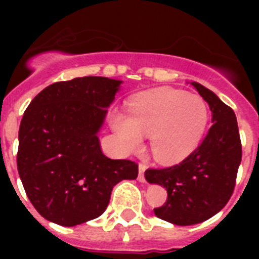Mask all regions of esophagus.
Listing matches in <instances>:
<instances>
[{
	"instance_id": "obj_1",
	"label": "esophagus",
	"mask_w": 259,
	"mask_h": 259,
	"mask_svg": "<svg viewBox=\"0 0 259 259\" xmlns=\"http://www.w3.org/2000/svg\"><path fill=\"white\" fill-rule=\"evenodd\" d=\"M148 166L145 165V164H140L138 165V170H140V173H138V181L140 183H145V170Z\"/></svg>"
}]
</instances>
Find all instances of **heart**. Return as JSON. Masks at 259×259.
I'll return each mask as SVG.
<instances>
[{"instance_id":"obj_1","label":"heart","mask_w":259,"mask_h":259,"mask_svg":"<svg viewBox=\"0 0 259 259\" xmlns=\"http://www.w3.org/2000/svg\"><path fill=\"white\" fill-rule=\"evenodd\" d=\"M207 102L170 87L145 91L129 103V113L113 111L110 123L123 152H134L149 136L158 161L177 162L196 149L208 123Z\"/></svg>"}]
</instances>
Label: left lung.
Returning <instances> with one entry per match:
<instances>
[{
	"mask_svg": "<svg viewBox=\"0 0 259 259\" xmlns=\"http://www.w3.org/2000/svg\"><path fill=\"white\" fill-rule=\"evenodd\" d=\"M212 111V126L203 142L180 164L148 169L150 184L164 187L168 199L154 215L177 226L197 225L221 211L235 187L242 145L235 113L211 90L191 83Z\"/></svg>",
	"mask_w": 259,
	"mask_h": 259,
	"instance_id": "8db88e82",
	"label": "left lung"
}]
</instances>
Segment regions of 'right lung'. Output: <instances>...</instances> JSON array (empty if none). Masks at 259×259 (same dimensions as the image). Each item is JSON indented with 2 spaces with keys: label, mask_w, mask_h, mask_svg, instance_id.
<instances>
[{
  "label": "right lung",
  "mask_w": 259,
  "mask_h": 259,
  "mask_svg": "<svg viewBox=\"0 0 259 259\" xmlns=\"http://www.w3.org/2000/svg\"><path fill=\"white\" fill-rule=\"evenodd\" d=\"M121 83L103 76L56 82L22 115L18 175L47 221L72 227L101 217L114 185L137 179V164L106 157L98 138Z\"/></svg>",
  "instance_id": "1"
}]
</instances>
